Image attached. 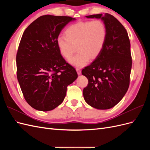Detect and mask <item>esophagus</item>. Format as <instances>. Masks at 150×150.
Returning <instances> with one entry per match:
<instances>
[{"mask_svg":"<svg viewBox=\"0 0 150 150\" xmlns=\"http://www.w3.org/2000/svg\"><path fill=\"white\" fill-rule=\"evenodd\" d=\"M76 71H77V72H78V75H80L81 74V71L80 69V68H76Z\"/></svg>","mask_w":150,"mask_h":150,"instance_id":"34e87169","label":"esophagus"}]
</instances>
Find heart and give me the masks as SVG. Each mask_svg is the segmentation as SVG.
I'll return each mask as SVG.
<instances>
[{
	"instance_id": "obj_1",
	"label": "heart",
	"mask_w": 150,
	"mask_h": 150,
	"mask_svg": "<svg viewBox=\"0 0 150 150\" xmlns=\"http://www.w3.org/2000/svg\"><path fill=\"white\" fill-rule=\"evenodd\" d=\"M65 36L60 35L56 44L61 56L69 59L78 49V54L69 62L75 67L87 65L90 59L97 58L103 51L107 38L108 30L100 20L81 21L69 25L64 32Z\"/></svg>"
}]
</instances>
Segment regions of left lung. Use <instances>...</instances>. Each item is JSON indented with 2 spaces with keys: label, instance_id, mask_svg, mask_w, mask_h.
<instances>
[{
  "label": "left lung",
  "instance_id": "8db88e82",
  "mask_svg": "<svg viewBox=\"0 0 150 150\" xmlns=\"http://www.w3.org/2000/svg\"><path fill=\"white\" fill-rule=\"evenodd\" d=\"M86 17L101 19L108 34L100 55L82 70L88 79L83 96L91 106L108 110L121 100L129 88L132 66L130 41L124 26L113 16L106 13Z\"/></svg>",
  "mask_w": 150,
  "mask_h": 150
}]
</instances>
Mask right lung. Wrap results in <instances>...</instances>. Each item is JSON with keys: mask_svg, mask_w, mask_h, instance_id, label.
<instances>
[{"mask_svg": "<svg viewBox=\"0 0 150 150\" xmlns=\"http://www.w3.org/2000/svg\"><path fill=\"white\" fill-rule=\"evenodd\" d=\"M76 19L45 15L35 20L22 36L16 56L17 77L24 97L35 110L48 111L62 103L67 87L78 78L56 44L63 28Z\"/></svg>", "mask_w": 150, "mask_h": 150, "instance_id": "right-lung-1", "label": "right lung"}]
</instances>
